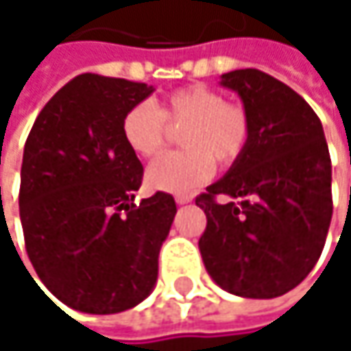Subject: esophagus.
Instances as JSON below:
<instances>
[{
	"label": "esophagus",
	"instance_id": "1",
	"mask_svg": "<svg viewBox=\"0 0 351 351\" xmlns=\"http://www.w3.org/2000/svg\"><path fill=\"white\" fill-rule=\"evenodd\" d=\"M175 201L178 203V205H186V203H191V201H193V197H191V195H176Z\"/></svg>",
	"mask_w": 351,
	"mask_h": 351
}]
</instances>
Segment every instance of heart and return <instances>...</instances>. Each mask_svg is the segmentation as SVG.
<instances>
[{"label":"heart","mask_w":351,"mask_h":351,"mask_svg":"<svg viewBox=\"0 0 351 351\" xmlns=\"http://www.w3.org/2000/svg\"><path fill=\"white\" fill-rule=\"evenodd\" d=\"M167 121L184 125V150L150 165L146 182L162 193L182 195L205 184L215 173V160L221 167L240 160L252 136L244 107L226 104V97L207 85H189L169 93L160 109L148 101L130 107L121 117V140L136 156L152 158L167 144Z\"/></svg>","instance_id":"obj_1"}]
</instances>
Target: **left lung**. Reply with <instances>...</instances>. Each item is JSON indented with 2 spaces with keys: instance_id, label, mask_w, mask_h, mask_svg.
Returning a JSON list of instances; mask_svg holds the SVG:
<instances>
[{
  "instance_id": "8db88e82",
  "label": "left lung",
  "mask_w": 351,
  "mask_h": 351,
  "mask_svg": "<svg viewBox=\"0 0 351 351\" xmlns=\"http://www.w3.org/2000/svg\"><path fill=\"white\" fill-rule=\"evenodd\" d=\"M221 85L240 95L252 136L240 160L195 199L207 215L199 250L223 291L274 299L303 282L323 252L331 158L317 113L289 85L258 69L226 73Z\"/></svg>"
}]
</instances>
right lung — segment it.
<instances>
[{"label": "right lung", "mask_w": 351, "mask_h": 351, "mask_svg": "<svg viewBox=\"0 0 351 351\" xmlns=\"http://www.w3.org/2000/svg\"><path fill=\"white\" fill-rule=\"evenodd\" d=\"M152 91L146 83L79 75L38 113L26 140V252L44 287L75 311L119 313L156 285L175 199L158 191L134 203L144 169L121 140L123 113Z\"/></svg>", "instance_id": "1"}]
</instances>
